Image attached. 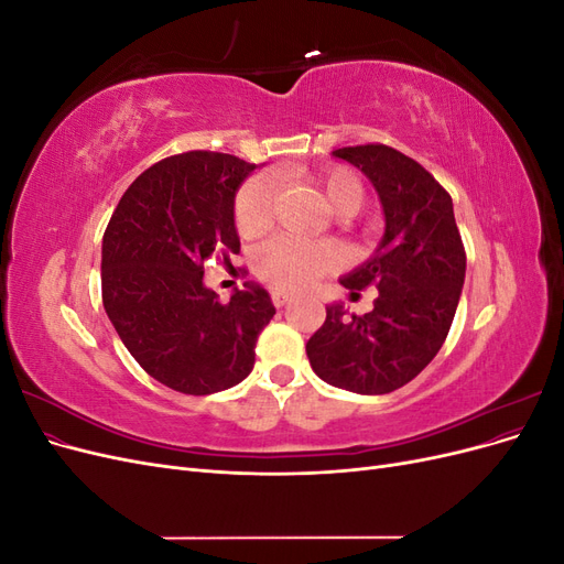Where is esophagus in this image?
Instances as JSON below:
<instances>
[{"label": "esophagus", "instance_id": "1", "mask_svg": "<svg viewBox=\"0 0 564 564\" xmlns=\"http://www.w3.org/2000/svg\"><path fill=\"white\" fill-rule=\"evenodd\" d=\"M270 296H272V303H275L278 308H282V305H286L289 301L294 299V294L292 292H284V289H272Z\"/></svg>", "mask_w": 564, "mask_h": 564}]
</instances>
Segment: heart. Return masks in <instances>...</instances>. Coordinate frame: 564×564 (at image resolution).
Segmentation results:
<instances>
[{"label": "heart", "mask_w": 564, "mask_h": 564, "mask_svg": "<svg viewBox=\"0 0 564 564\" xmlns=\"http://www.w3.org/2000/svg\"><path fill=\"white\" fill-rule=\"evenodd\" d=\"M324 195L332 207L350 216L362 209L365 185L350 169H332L322 178ZM270 187L263 178L247 181L235 197V228L242 237L259 235L270 220ZM338 265V249L329 242L301 240L278 235L253 253V270L263 282L278 289H305Z\"/></svg>", "instance_id": "heart-1"}]
</instances>
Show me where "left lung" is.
<instances>
[{"label": "left lung", "instance_id": "obj_1", "mask_svg": "<svg viewBox=\"0 0 564 564\" xmlns=\"http://www.w3.org/2000/svg\"><path fill=\"white\" fill-rule=\"evenodd\" d=\"M379 195L386 232L369 259L338 282L350 299L373 284L379 296L365 315L344 303L305 344L313 371L357 395H386L431 365L449 334L466 280V251L449 193L412 158L369 143L338 148Z\"/></svg>", "mask_w": 564, "mask_h": 564}]
</instances>
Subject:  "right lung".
<instances>
[{"label":"right lung","instance_id":"obj_1","mask_svg":"<svg viewBox=\"0 0 564 564\" xmlns=\"http://www.w3.org/2000/svg\"><path fill=\"white\" fill-rule=\"evenodd\" d=\"M224 152L166 158L135 178L104 235V308L152 379L185 395H212L245 381L275 305L245 282L228 303L204 284L214 251L237 253V187L253 172Z\"/></svg>","mask_w":564,"mask_h":564}]
</instances>
